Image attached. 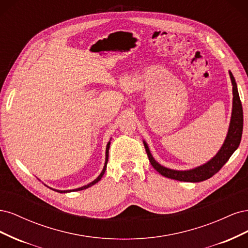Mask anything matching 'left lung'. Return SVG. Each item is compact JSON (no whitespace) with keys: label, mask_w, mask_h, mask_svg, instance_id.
Listing matches in <instances>:
<instances>
[{"label":"left lung","mask_w":248,"mask_h":248,"mask_svg":"<svg viewBox=\"0 0 248 248\" xmlns=\"http://www.w3.org/2000/svg\"><path fill=\"white\" fill-rule=\"evenodd\" d=\"M230 77L232 85V119L230 123V128L224 144L222 145L219 152L214 156L213 158L207 162L204 166H201L190 170H174L164 168L158 162H156L152 157L151 153L149 151V148L146 142L144 141V145L146 148V152L149 157V160L151 162L152 167L159 172L163 177H167L170 179L178 180V181H184V182H201L211 178L214 174H216L226 163L232 154L234 153L237 148L240 145L242 137V130H243V109H242V103L240 100L237 84L235 81L234 77H232V72L230 71Z\"/></svg>","instance_id":"1"}]
</instances>
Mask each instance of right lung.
<instances>
[{"mask_svg":"<svg viewBox=\"0 0 248 248\" xmlns=\"http://www.w3.org/2000/svg\"><path fill=\"white\" fill-rule=\"evenodd\" d=\"M109 145H110V141H108V146H107V152H106V163H104V168H103V170H102V171H101V174L98 176V178H96L93 182H91V183L88 184V185H86V186L79 187V188H78V189H73V190H56V189H52V190L58 191V192H61V193H65V192H70V191H76V190H77V191H78V190L86 189V188H88V187L92 186V185L96 184V183L98 182V181H100V179L102 178V176H103V174H104V171H106V170H107V164H108V149H109Z\"/></svg>","mask_w":248,"mask_h":248,"instance_id":"add662e5","label":"right lung"}]
</instances>
